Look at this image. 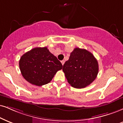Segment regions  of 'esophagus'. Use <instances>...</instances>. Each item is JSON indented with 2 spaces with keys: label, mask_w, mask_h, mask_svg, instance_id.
<instances>
[{
  "label": "esophagus",
  "mask_w": 123,
  "mask_h": 123,
  "mask_svg": "<svg viewBox=\"0 0 123 123\" xmlns=\"http://www.w3.org/2000/svg\"><path fill=\"white\" fill-rule=\"evenodd\" d=\"M64 60H62V61H61V63H62V65H64Z\"/></svg>",
  "instance_id": "1"
}]
</instances>
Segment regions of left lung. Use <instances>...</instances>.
<instances>
[{
    "label": "left lung",
    "mask_w": 123,
    "mask_h": 123,
    "mask_svg": "<svg viewBox=\"0 0 123 123\" xmlns=\"http://www.w3.org/2000/svg\"><path fill=\"white\" fill-rule=\"evenodd\" d=\"M63 71L72 87L83 88L91 84L96 78L98 62L91 52L75 48L71 53L68 60L63 65Z\"/></svg>",
    "instance_id": "1"
}]
</instances>
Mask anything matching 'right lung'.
<instances>
[{
	"mask_svg": "<svg viewBox=\"0 0 123 123\" xmlns=\"http://www.w3.org/2000/svg\"><path fill=\"white\" fill-rule=\"evenodd\" d=\"M19 68L28 82L42 86L49 83L63 66L45 47L34 48L25 53L19 60Z\"/></svg>",
	"mask_w": 123,
	"mask_h": 123,
	"instance_id": "1",
	"label": "right lung"
}]
</instances>
